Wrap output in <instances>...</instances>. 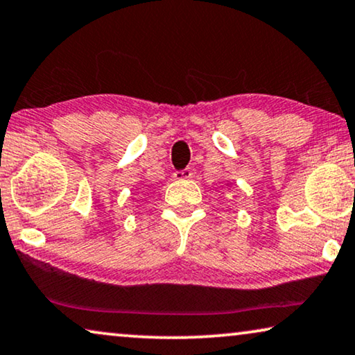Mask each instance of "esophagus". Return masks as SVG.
Returning <instances> with one entry per match:
<instances>
[{
    "label": "esophagus",
    "mask_w": 355,
    "mask_h": 355,
    "mask_svg": "<svg viewBox=\"0 0 355 355\" xmlns=\"http://www.w3.org/2000/svg\"><path fill=\"white\" fill-rule=\"evenodd\" d=\"M192 176H193L192 169H189V168L181 169V171L174 173V179H178V181H184V179H190Z\"/></svg>",
    "instance_id": "1"
}]
</instances>
